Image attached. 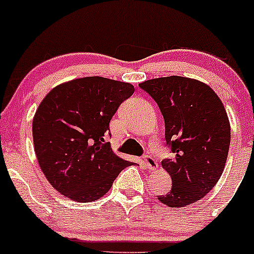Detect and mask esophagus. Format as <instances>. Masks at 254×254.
I'll return each mask as SVG.
<instances>
[{"label": "esophagus", "mask_w": 254, "mask_h": 254, "mask_svg": "<svg viewBox=\"0 0 254 254\" xmlns=\"http://www.w3.org/2000/svg\"><path fill=\"white\" fill-rule=\"evenodd\" d=\"M143 161H144V165L147 166L148 170L154 171V170H156V168H157V162H156V160L154 159L153 156L145 155L143 157Z\"/></svg>", "instance_id": "1"}]
</instances>
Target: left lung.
<instances>
[{"label": "left lung", "instance_id": "left-lung-1", "mask_svg": "<svg viewBox=\"0 0 254 254\" xmlns=\"http://www.w3.org/2000/svg\"><path fill=\"white\" fill-rule=\"evenodd\" d=\"M138 86L161 111L166 143L174 154L162 161L172 189L157 199L171 208L197 202L216 185L228 156L230 125L222 101L208 84L189 77L153 78Z\"/></svg>", "mask_w": 254, "mask_h": 254}]
</instances>
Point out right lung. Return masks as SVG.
<instances>
[{"instance_id":"right-lung-1","label":"right lung","mask_w":254,"mask_h":254,"mask_svg":"<svg viewBox=\"0 0 254 254\" xmlns=\"http://www.w3.org/2000/svg\"><path fill=\"white\" fill-rule=\"evenodd\" d=\"M133 92L130 83L88 76L60 84L43 99L32 125L34 151L55 190L71 200L93 202L133 165L105 139L119 105Z\"/></svg>"}]
</instances>
